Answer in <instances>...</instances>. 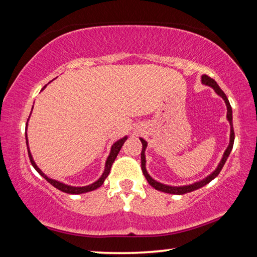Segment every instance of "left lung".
<instances>
[{
    "mask_svg": "<svg viewBox=\"0 0 257 257\" xmlns=\"http://www.w3.org/2000/svg\"><path fill=\"white\" fill-rule=\"evenodd\" d=\"M201 81H202L203 85H207V86H210V87L214 88L215 92L218 94V95L223 98L225 104H226V108H227V115L226 118L228 120V123H230L231 126V131H230V144H228L227 148L225 149V152L223 154V157L220 162L217 165V168L212 171L210 175L207 176L206 178L200 180V181H196L194 184H191V185H186V186H169V185H165V184H162L159 183V181H156L155 179H153L151 176H149V173L147 172V170H146V156H145V152H146V148H147V141L145 139H142L140 138V141L142 142V152H141V169H142V173H144V176L146 177V179L149 183L151 186H153L157 191H161V192H164V193H169V194H177V195H181V194H185V193H189V192H193L195 191V189H199L201 187L206 186L207 184L210 183L212 179H215L217 176H218V173L220 172V170L223 169L225 162H226L228 155H230V153L232 151V148H233V142H234V131H233V124H232V108H231V104L230 102H228L226 95H225V93L223 92L222 89L218 85H217V82L214 80V79L208 77L207 74H203L202 77H201Z\"/></svg>",
    "mask_w": 257,
    "mask_h": 257,
    "instance_id": "8db88e82",
    "label": "left lung"
}]
</instances>
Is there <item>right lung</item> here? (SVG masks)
Instances as JSON below:
<instances>
[{
    "mask_svg": "<svg viewBox=\"0 0 257 257\" xmlns=\"http://www.w3.org/2000/svg\"><path fill=\"white\" fill-rule=\"evenodd\" d=\"M45 88H46V86L42 88V90L45 89ZM32 109H33V108H32ZM31 112H32V111H31ZM29 118H30V117H29ZM27 121H29V119H27ZM26 130H27V123H26ZM25 137H26L27 151H29V157H30L31 163H32V165H33V168H34L35 170H37V171H38L39 173H40V175L43 177V178H45L47 181H48V183H49L50 185H53L54 187H56L57 189H60V191H62V192L69 193V194H82V193H87V192H90V191H94V189H96V188H98L100 186H102V184L104 183L105 178H106V177H108V175L110 173V169H111V165H112L113 162H115L116 157H117V155H118V153H119L120 148L123 147L124 142L126 141V139H127V137L121 138V139L116 141L115 144H113V145L111 146V151H110V154H109L108 159H106V161H105L104 171H103V173H102V176L100 177V178H98V179L95 181V183H93V184H90V185H87V186L76 187V186H70V185L63 184V183H61V181H57V180H55V179L49 178V177H47V176L45 175V173H43V172L41 171V170L38 168V165L35 164L32 154H31L30 148H29V140H27V134H26Z\"/></svg>",
    "mask_w": 257,
    "mask_h": 257,
    "instance_id": "add662e5",
    "label": "right lung"
}]
</instances>
